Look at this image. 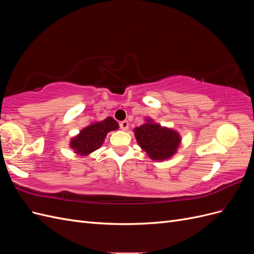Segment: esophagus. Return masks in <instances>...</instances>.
Wrapping results in <instances>:
<instances>
[{"instance_id":"34e87169","label":"esophagus","mask_w":254,"mask_h":254,"mask_svg":"<svg viewBox=\"0 0 254 254\" xmlns=\"http://www.w3.org/2000/svg\"><path fill=\"white\" fill-rule=\"evenodd\" d=\"M120 127L122 130H124L125 131V130H127L129 128V123L127 121H123L120 123Z\"/></svg>"}]
</instances>
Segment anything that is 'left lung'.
Returning <instances> with one entry per match:
<instances>
[{
	"instance_id": "1",
	"label": "left lung",
	"mask_w": 254,
	"mask_h": 254,
	"mask_svg": "<svg viewBox=\"0 0 254 254\" xmlns=\"http://www.w3.org/2000/svg\"><path fill=\"white\" fill-rule=\"evenodd\" d=\"M133 131L142 150L155 161L171 159L181 143V136L178 131L162 127L150 118L146 119L140 127H135Z\"/></svg>"
}]
</instances>
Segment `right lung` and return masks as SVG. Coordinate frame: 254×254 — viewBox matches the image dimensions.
<instances>
[{
  "label": "right lung",
  "mask_w": 254,
  "mask_h": 254,
  "mask_svg": "<svg viewBox=\"0 0 254 254\" xmlns=\"http://www.w3.org/2000/svg\"><path fill=\"white\" fill-rule=\"evenodd\" d=\"M117 129H119V124L113 118L108 117L104 121L94 122L72 137L70 147L77 155L87 157L104 144L107 133Z\"/></svg>",
  "instance_id": "1"
}]
</instances>
